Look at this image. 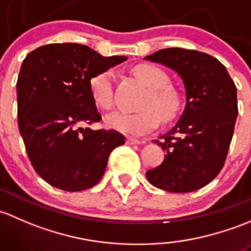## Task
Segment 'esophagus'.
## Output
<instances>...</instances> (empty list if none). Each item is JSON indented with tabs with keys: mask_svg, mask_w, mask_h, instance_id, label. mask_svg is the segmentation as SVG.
<instances>
[{
	"mask_svg": "<svg viewBox=\"0 0 251 251\" xmlns=\"http://www.w3.org/2000/svg\"><path fill=\"white\" fill-rule=\"evenodd\" d=\"M126 144L128 145H139V144H141V141L138 140V139H135V138H128L126 139Z\"/></svg>",
	"mask_w": 251,
	"mask_h": 251,
	"instance_id": "34e87169",
	"label": "esophagus"
}]
</instances>
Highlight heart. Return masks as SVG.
Returning <instances> with one entry per match:
<instances>
[{"instance_id":"1","label":"heart","mask_w":251,"mask_h":251,"mask_svg":"<svg viewBox=\"0 0 251 251\" xmlns=\"http://www.w3.org/2000/svg\"><path fill=\"white\" fill-rule=\"evenodd\" d=\"M134 72L149 87L140 107L136 112L116 111L105 118L108 128L116 129L130 135H143L158 126L161 118L170 122L179 115L182 106V95L179 90L169 84L170 78L164 70L152 64H140L134 68ZM112 70H104L90 78L89 88L93 101L104 110L113 106Z\"/></svg>"}]
</instances>
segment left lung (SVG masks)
<instances>
[{
	"instance_id": "1",
	"label": "left lung",
	"mask_w": 251,
	"mask_h": 251,
	"mask_svg": "<svg viewBox=\"0 0 251 251\" xmlns=\"http://www.w3.org/2000/svg\"><path fill=\"white\" fill-rule=\"evenodd\" d=\"M145 59L176 71L186 90L180 120L153 140L165 157L147 170V180L168 192L200 190L215 179L226 161L238 115L236 84L218 59L202 51L165 48Z\"/></svg>"
}]
</instances>
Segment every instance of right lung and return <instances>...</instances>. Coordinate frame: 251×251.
<instances>
[{"label":"right lung","mask_w":251,"mask_h":251,"mask_svg":"<svg viewBox=\"0 0 251 251\" xmlns=\"http://www.w3.org/2000/svg\"><path fill=\"white\" fill-rule=\"evenodd\" d=\"M126 60L78 43L42 46L24 59L17 82L18 126L33 169L49 185L69 192L93 187L112 150L126 143L113 129L81 126L101 120L90 78Z\"/></svg>","instance_id":"1"}]
</instances>
